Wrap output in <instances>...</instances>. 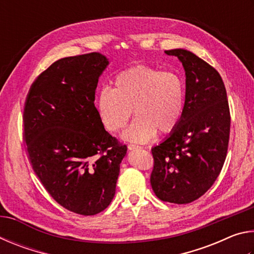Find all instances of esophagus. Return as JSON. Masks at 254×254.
<instances>
[{
  "mask_svg": "<svg viewBox=\"0 0 254 254\" xmlns=\"http://www.w3.org/2000/svg\"><path fill=\"white\" fill-rule=\"evenodd\" d=\"M140 148H141L140 145H136V144H128L127 145L128 150H134V149H140Z\"/></svg>",
  "mask_w": 254,
  "mask_h": 254,
  "instance_id": "esophagus-1",
  "label": "esophagus"
}]
</instances>
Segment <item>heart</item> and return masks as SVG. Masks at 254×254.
Segmentation results:
<instances>
[{"mask_svg":"<svg viewBox=\"0 0 254 254\" xmlns=\"http://www.w3.org/2000/svg\"><path fill=\"white\" fill-rule=\"evenodd\" d=\"M113 87L102 88L95 106L104 127L111 132L126 127L133 113L134 121L123 133L127 141L145 143L157 131L173 132L182 120L185 106V83L171 71L135 66L114 77Z\"/></svg>","mask_w":254,"mask_h":254,"instance_id":"b5f03b06","label":"heart"}]
</instances>
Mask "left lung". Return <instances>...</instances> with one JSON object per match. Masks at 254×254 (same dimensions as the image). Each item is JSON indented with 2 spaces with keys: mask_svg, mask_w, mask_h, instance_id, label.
I'll list each match as a JSON object with an SVG mask.
<instances>
[{
  "mask_svg": "<svg viewBox=\"0 0 254 254\" xmlns=\"http://www.w3.org/2000/svg\"><path fill=\"white\" fill-rule=\"evenodd\" d=\"M183 64L186 94L178 127L152 148L150 178L159 199L188 204L212 187L224 165L230 139V109L217 70L185 49L166 50Z\"/></svg>",
  "mask_w": 254,
  "mask_h": 254,
  "instance_id": "8db88e82",
  "label": "left lung"
}]
</instances>
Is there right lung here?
<instances>
[{
  "mask_svg": "<svg viewBox=\"0 0 254 254\" xmlns=\"http://www.w3.org/2000/svg\"><path fill=\"white\" fill-rule=\"evenodd\" d=\"M109 64L100 53L59 59L33 81L24 104L34 173L58 204L85 216L110 205L127 150L105 130L94 105Z\"/></svg>",
  "mask_w": 254,
  "mask_h": 254,
  "instance_id": "obj_1",
  "label": "right lung"
}]
</instances>
